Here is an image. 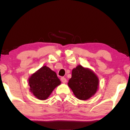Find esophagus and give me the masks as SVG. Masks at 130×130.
I'll use <instances>...</instances> for the list:
<instances>
[{"instance_id":"34e87169","label":"esophagus","mask_w":130,"mask_h":130,"mask_svg":"<svg viewBox=\"0 0 130 130\" xmlns=\"http://www.w3.org/2000/svg\"><path fill=\"white\" fill-rule=\"evenodd\" d=\"M61 80L62 82L63 83V84H65V83L67 82V79H66L65 77H61Z\"/></svg>"}]
</instances>
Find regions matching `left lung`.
Wrapping results in <instances>:
<instances>
[{
    "label": "left lung",
    "mask_w": 130,
    "mask_h": 130,
    "mask_svg": "<svg viewBox=\"0 0 130 130\" xmlns=\"http://www.w3.org/2000/svg\"><path fill=\"white\" fill-rule=\"evenodd\" d=\"M68 86L80 100H87L96 93L99 86V79L92 71L78 65L72 72Z\"/></svg>",
    "instance_id": "1"
}]
</instances>
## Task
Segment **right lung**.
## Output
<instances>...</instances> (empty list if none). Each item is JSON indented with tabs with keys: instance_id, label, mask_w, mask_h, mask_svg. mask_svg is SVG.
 <instances>
[{
	"instance_id": "obj_1",
	"label": "right lung",
	"mask_w": 130,
	"mask_h": 130,
	"mask_svg": "<svg viewBox=\"0 0 130 130\" xmlns=\"http://www.w3.org/2000/svg\"><path fill=\"white\" fill-rule=\"evenodd\" d=\"M61 83L57 73L46 66L41 68L28 80L31 92L40 100L46 99Z\"/></svg>"
}]
</instances>
